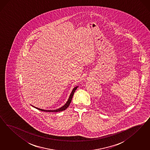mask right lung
<instances>
[{
	"mask_svg": "<svg viewBox=\"0 0 150 150\" xmlns=\"http://www.w3.org/2000/svg\"><path fill=\"white\" fill-rule=\"evenodd\" d=\"M78 87H79L78 86H77L73 88V90H72V92H71V93H70V96H69V97L68 100H67V102H66V103H65V105H63L62 107H61L60 108H58V109H54V110H45V109H40V108H37L36 107L33 106V105H32V107H35V108H36V109H38V110H41V111H43V112H61V111L64 110H65V109H67V108L69 106V105H70V103H71V100H72V98H73V95H74V92H75L76 90L77 89Z\"/></svg>",
	"mask_w": 150,
	"mask_h": 150,
	"instance_id": "obj_1",
	"label": "right lung"
}]
</instances>
